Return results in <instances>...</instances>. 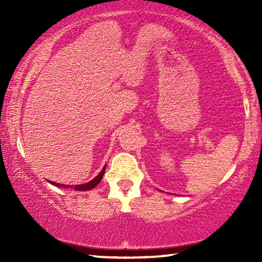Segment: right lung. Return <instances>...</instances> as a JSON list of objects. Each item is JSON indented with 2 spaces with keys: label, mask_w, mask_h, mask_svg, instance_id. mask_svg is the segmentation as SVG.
I'll list each match as a JSON object with an SVG mask.
<instances>
[{
  "label": "right lung",
  "mask_w": 262,
  "mask_h": 262,
  "mask_svg": "<svg viewBox=\"0 0 262 262\" xmlns=\"http://www.w3.org/2000/svg\"><path fill=\"white\" fill-rule=\"evenodd\" d=\"M105 169H106V164H105V167L102 168V170L100 171V174L98 175V177L96 178H94L93 179L92 181H89V182H87V184H83V185H76V186H70V185H63V184H57V182H51L52 185H55V186H58V187H67V188H70V187H73L74 189H76V191H89V189H92V188H94L96 185L99 184L100 181L102 180V177H103V174H105Z\"/></svg>",
  "instance_id": "right-lung-1"
}]
</instances>
